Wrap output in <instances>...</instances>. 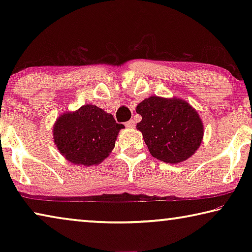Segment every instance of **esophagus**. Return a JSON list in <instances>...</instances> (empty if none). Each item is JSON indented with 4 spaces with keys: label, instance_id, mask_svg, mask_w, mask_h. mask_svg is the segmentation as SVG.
<instances>
[{
    "label": "esophagus",
    "instance_id": "obj_1",
    "mask_svg": "<svg viewBox=\"0 0 252 252\" xmlns=\"http://www.w3.org/2000/svg\"><path fill=\"white\" fill-rule=\"evenodd\" d=\"M134 126H135V122L133 120H130V121H127L126 123V126L130 127V129H131V127H134Z\"/></svg>",
    "mask_w": 252,
    "mask_h": 252
}]
</instances>
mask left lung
Segmentation results:
<instances>
[{"mask_svg": "<svg viewBox=\"0 0 252 252\" xmlns=\"http://www.w3.org/2000/svg\"><path fill=\"white\" fill-rule=\"evenodd\" d=\"M136 113L142 117L136 129L158 160L179 163L192 156L201 143V119L186 101L150 96L138 104Z\"/></svg>", "mask_w": 252, "mask_h": 252, "instance_id": "obj_1", "label": "left lung"}]
</instances>
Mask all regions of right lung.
<instances>
[{"instance_id": "add662e5", "label": "right lung", "mask_w": 252, "mask_h": 252, "mask_svg": "<svg viewBox=\"0 0 252 252\" xmlns=\"http://www.w3.org/2000/svg\"><path fill=\"white\" fill-rule=\"evenodd\" d=\"M122 127L125 126L117 123L112 114L87 104L75 112L62 114L54 126L53 138L67 160L89 167L109 156Z\"/></svg>"}]
</instances>
